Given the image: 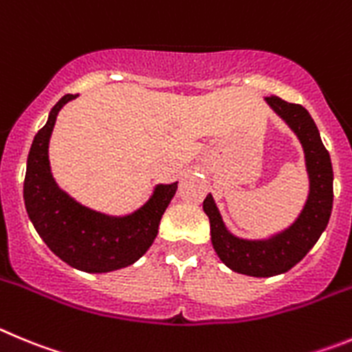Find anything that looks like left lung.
Listing matches in <instances>:
<instances>
[{"label":"left lung","mask_w":352,"mask_h":352,"mask_svg":"<svg viewBox=\"0 0 352 352\" xmlns=\"http://www.w3.org/2000/svg\"><path fill=\"white\" fill-rule=\"evenodd\" d=\"M265 101L289 126L302 144L309 175V196L302 212L286 230L268 239L247 240L228 230L212 195L204 201V210L210 221L212 245L219 259L236 274L251 277H274L291 270L302 261L328 226L333 207V168L330 153L322 145L314 119L302 105L287 103L278 96H267Z\"/></svg>","instance_id":"1"}]
</instances>
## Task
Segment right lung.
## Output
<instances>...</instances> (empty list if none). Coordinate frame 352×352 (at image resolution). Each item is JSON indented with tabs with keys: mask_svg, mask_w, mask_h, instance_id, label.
<instances>
[{
	"mask_svg": "<svg viewBox=\"0 0 352 352\" xmlns=\"http://www.w3.org/2000/svg\"><path fill=\"white\" fill-rule=\"evenodd\" d=\"M75 98L63 96L34 135L26 164L24 204L34 230L54 254L77 270L107 274L129 267L148 251L175 196L177 182L157 184L151 198L126 215L96 212L63 191L50 170L49 142L59 110Z\"/></svg>",
	"mask_w": 352,
	"mask_h": 352,
	"instance_id": "obj_1",
	"label": "right lung"
}]
</instances>
